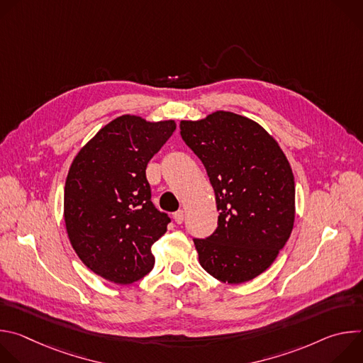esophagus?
Segmentation results:
<instances>
[{"mask_svg":"<svg viewBox=\"0 0 363 363\" xmlns=\"http://www.w3.org/2000/svg\"><path fill=\"white\" fill-rule=\"evenodd\" d=\"M184 218H185V213H184L182 210H179V211H177V213L174 214V221H175L177 224H182V223H184Z\"/></svg>","mask_w":363,"mask_h":363,"instance_id":"esophagus-1","label":"esophagus"}]
</instances>
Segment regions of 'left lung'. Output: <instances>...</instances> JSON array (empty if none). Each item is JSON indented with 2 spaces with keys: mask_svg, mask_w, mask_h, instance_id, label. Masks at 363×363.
<instances>
[{
  "mask_svg": "<svg viewBox=\"0 0 363 363\" xmlns=\"http://www.w3.org/2000/svg\"><path fill=\"white\" fill-rule=\"evenodd\" d=\"M179 128L208 174L220 211L213 235L194 240L199 264L223 283L250 281L273 264L293 231L291 167L277 140L245 116L217 111Z\"/></svg>",
  "mask_w": 363,
  "mask_h": 363,
  "instance_id": "left-lung-1",
  "label": "left lung"
}]
</instances>
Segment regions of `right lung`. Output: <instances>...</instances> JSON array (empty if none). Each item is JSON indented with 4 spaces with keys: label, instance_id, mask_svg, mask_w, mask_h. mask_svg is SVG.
<instances>
[{
    "label": "right lung",
    "instance_id": "right-lung-1",
    "mask_svg": "<svg viewBox=\"0 0 363 363\" xmlns=\"http://www.w3.org/2000/svg\"><path fill=\"white\" fill-rule=\"evenodd\" d=\"M175 129V121L122 115L103 126L70 165L66 231L83 264L108 281L130 284L155 264L150 248L171 218L150 201L146 165Z\"/></svg>",
    "mask_w": 363,
    "mask_h": 363
}]
</instances>
